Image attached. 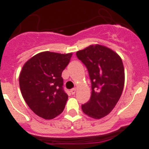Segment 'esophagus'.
<instances>
[{
  "mask_svg": "<svg viewBox=\"0 0 149 149\" xmlns=\"http://www.w3.org/2000/svg\"><path fill=\"white\" fill-rule=\"evenodd\" d=\"M76 90H77V89H76V88H73V89H71V93H72V94H74V93H76Z\"/></svg>",
  "mask_w": 149,
  "mask_h": 149,
  "instance_id": "esophagus-1",
  "label": "esophagus"
}]
</instances>
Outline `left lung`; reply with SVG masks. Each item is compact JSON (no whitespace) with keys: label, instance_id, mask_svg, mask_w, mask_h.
Masks as SVG:
<instances>
[{"label":"left lung","instance_id":"left-lung-1","mask_svg":"<svg viewBox=\"0 0 149 149\" xmlns=\"http://www.w3.org/2000/svg\"><path fill=\"white\" fill-rule=\"evenodd\" d=\"M76 55L86 65L92 84L90 99L81 106L83 112L93 119L103 118L122 95L125 84L122 59L113 50L100 45H92Z\"/></svg>","mask_w":149,"mask_h":149}]
</instances>
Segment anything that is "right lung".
<instances>
[{"label": "right lung", "mask_w": 149, "mask_h": 149, "mask_svg": "<svg viewBox=\"0 0 149 149\" xmlns=\"http://www.w3.org/2000/svg\"><path fill=\"white\" fill-rule=\"evenodd\" d=\"M72 53L44 51L36 54L22 67L19 75L21 93L34 113L52 119L65 108L68 95L63 89L62 72Z\"/></svg>", "instance_id": "1"}]
</instances>
